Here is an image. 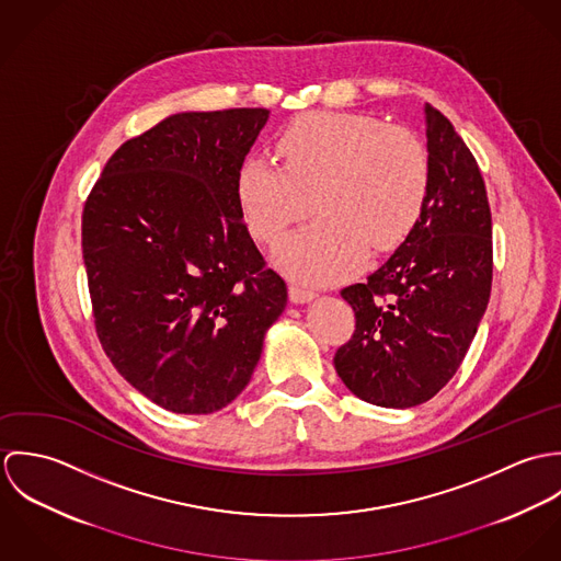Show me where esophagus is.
Wrapping results in <instances>:
<instances>
[{"label":"esophagus","instance_id":"obj_1","mask_svg":"<svg viewBox=\"0 0 561 561\" xmlns=\"http://www.w3.org/2000/svg\"><path fill=\"white\" fill-rule=\"evenodd\" d=\"M289 298H291L294 305H307V302L316 300V291L305 289V287H300V285H291V287H289Z\"/></svg>","mask_w":561,"mask_h":561}]
</instances>
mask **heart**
Wrapping results in <instances>:
<instances>
[{"instance_id":"obj_1","label":"heart","mask_w":561,"mask_h":561,"mask_svg":"<svg viewBox=\"0 0 561 561\" xmlns=\"http://www.w3.org/2000/svg\"><path fill=\"white\" fill-rule=\"evenodd\" d=\"M283 163L241 161L236 194L248 231L280 240L311 209L320 222L276 248L278 265L305 283H330L365 259L400 243L416 225L427 190L430 156L403 127L350 112H311L278 138Z\"/></svg>"}]
</instances>
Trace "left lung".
Listing matches in <instances>:
<instances>
[{
  "instance_id": "obj_1",
  "label": "left lung",
  "mask_w": 561,
  "mask_h": 561,
  "mask_svg": "<svg viewBox=\"0 0 561 561\" xmlns=\"http://www.w3.org/2000/svg\"><path fill=\"white\" fill-rule=\"evenodd\" d=\"M430 190L423 211L367 283L345 287L356 330L334 354L343 385L382 408L432 400L458 371L492 285V218L480 165L454 125L423 105Z\"/></svg>"
}]
</instances>
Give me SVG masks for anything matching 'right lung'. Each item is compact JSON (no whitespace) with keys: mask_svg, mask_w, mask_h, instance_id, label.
Returning <instances> with one entry per match:
<instances>
[{"mask_svg":"<svg viewBox=\"0 0 561 561\" xmlns=\"http://www.w3.org/2000/svg\"><path fill=\"white\" fill-rule=\"evenodd\" d=\"M267 118L263 107L172 114L110 158L83 207L101 345L136 391L176 414L236 400L287 307L236 194Z\"/></svg>","mask_w":561,"mask_h":561,"instance_id":"right-lung-1","label":"right lung"}]
</instances>
